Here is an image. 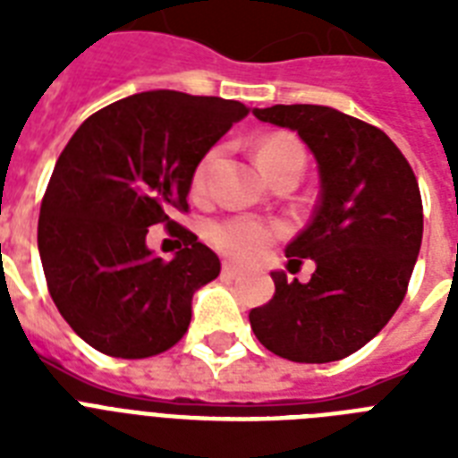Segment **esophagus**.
I'll use <instances>...</instances> for the list:
<instances>
[{
	"label": "esophagus",
	"instance_id": "34e87169",
	"mask_svg": "<svg viewBox=\"0 0 458 458\" xmlns=\"http://www.w3.org/2000/svg\"><path fill=\"white\" fill-rule=\"evenodd\" d=\"M223 278H240V276H242V271H240V268H237V266H233V264H223Z\"/></svg>",
	"mask_w": 458,
	"mask_h": 458
}]
</instances>
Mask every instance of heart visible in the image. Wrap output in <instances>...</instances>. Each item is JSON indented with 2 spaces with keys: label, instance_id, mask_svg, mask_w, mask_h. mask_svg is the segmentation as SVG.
<instances>
[{
  "label": "heart",
  "instance_id": "heart-1",
  "mask_svg": "<svg viewBox=\"0 0 458 458\" xmlns=\"http://www.w3.org/2000/svg\"><path fill=\"white\" fill-rule=\"evenodd\" d=\"M216 157H218V149H211L197 164L192 175L194 192H204L208 171H211ZM257 158L261 171L268 178L283 165H297L301 171L304 168V147L290 132H273L259 142ZM280 235H283V225L278 223L259 221V218H247V216H235V218H225V221L208 225V240L214 242L216 250L240 264L257 261L266 251V247L276 242Z\"/></svg>",
  "mask_w": 458,
  "mask_h": 458
}]
</instances>
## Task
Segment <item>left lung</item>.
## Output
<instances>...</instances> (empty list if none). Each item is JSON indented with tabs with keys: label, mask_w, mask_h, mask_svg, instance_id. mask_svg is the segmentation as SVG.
Listing matches in <instances>:
<instances>
[{
	"label": "left lung",
	"mask_w": 458,
	"mask_h": 458,
	"mask_svg": "<svg viewBox=\"0 0 458 458\" xmlns=\"http://www.w3.org/2000/svg\"><path fill=\"white\" fill-rule=\"evenodd\" d=\"M254 116L297 131L318 164L320 194L311 223L285 250L293 266L316 261L311 280L271 273L276 294L251 309V330L290 361H340L404 300L423 240L419 180L380 128L337 109L276 104Z\"/></svg>",
	"instance_id": "1"
}]
</instances>
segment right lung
<instances>
[{"instance_id": "add662e5", "label": "right lung", "mask_w": 458, "mask_h": 458, "mask_svg": "<svg viewBox=\"0 0 458 458\" xmlns=\"http://www.w3.org/2000/svg\"><path fill=\"white\" fill-rule=\"evenodd\" d=\"M247 114L235 99L154 89L104 106L68 140L42 197L38 247L54 304L89 347L147 359L187 333L192 294L221 261L171 216L187 214L194 168ZM157 222L183 240L171 262L146 247Z\"/></svg>"}]
</instances>
